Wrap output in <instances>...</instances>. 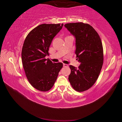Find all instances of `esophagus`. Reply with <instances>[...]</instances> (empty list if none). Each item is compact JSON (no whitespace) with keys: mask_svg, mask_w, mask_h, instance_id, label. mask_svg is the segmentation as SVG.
<instances>
[{"mask_svg":"<svg viewBox=\"0 0 122 122\" xmlns=\"http://www.w3.org/2000/svg\"><path fill=\"white\" fill-rule=\"evenodd\" d=\"M63 66L64 67H68L69 66V65H67V64H63Z\"/></svg>","mask_w":122,"mask_h":122,"instance_id":"1","label":"esophagus"}]
</instances>
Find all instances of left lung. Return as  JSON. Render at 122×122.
I'll list each match as a JSON object with an SVG mask.
<instances>
[{
	"mask_svg": "<svg viewBox=\"0 0 122 122\" xmlns=\"http://www.w3.org/2000/svg\"><path fill=\"white\" fill-rule=\"evenodd\" d=\"M65 27L75 38L76 58L81 64L78 68L70 66L69 80L79 92L90 88L97 81L102 67L103 51L99 35L89 24L71 23Z\"/></svg>",
	"mask_w": 122,
	"mask_h": 122,
	"instance_id": "8db88e82",
	"label": "left lung"
}]
</instances>
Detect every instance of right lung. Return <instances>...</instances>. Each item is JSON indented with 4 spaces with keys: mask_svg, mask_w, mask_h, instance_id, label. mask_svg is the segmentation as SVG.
<instances>
[{
    "mask_svg": "<svg viewBox=\"0 0 122 122\" xmlns=\"http://www.w3.org/2000/svg\"><path fill=\"white\" fill-rule=\"evenodd\" d=\"M63 26V24L39 25L30 31L24 41L22 61L25 75L31 85L40 91L51 88L63 67L61 62L52 63L45 59L52 39Z\"/></svg>",
    "mask_w": 122,
    "mask_h": 122,
    "instance_id": "1",
    "label": "right lung"
}]
</instances>
